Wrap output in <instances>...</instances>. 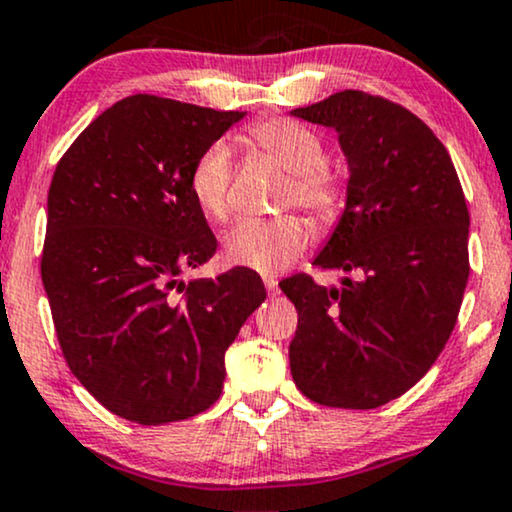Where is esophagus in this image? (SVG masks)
I'll use <instances>...</instances> for the list:
<instances>
[{
	"mask_svg": "<svg viewBox=\"0 0 512 512\" xmlns=\"http://www.w3.org/2000/svg\"><path fill=\"white\" fill-rule=\"evenodd\" d=\"M266 289L270 296H277V292H280V287H277V280H273V277H268L266 280Z\"/></svg>",
	"mask_w": 512,
	"mask_h": 512,
	"instance_id": "esophagus-1",
	"label": "esophagus"
}]
</instances>
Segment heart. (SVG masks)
Instances as JSON below:
<instances>
[{
	"label": "heart",
	"mask_w": 512,
	"mask_h": 512,
	"mask_svg": "<svg viewBox=\"0 0 512 512\" xmlns=\"http://www.w3.org/2000/svg\"><path fill=\"white\" fill-rule=\"evenodd\" d=\"M251 140L292 173L285 204H299L315 218L332 220L346 201L344 180L325 163V144L315 130L289 118H268L249 130ZM232 151L227 142H211L189 170V194L211 220L230 213ZM311 230L294 213L275 218H242L227 232V258L239 266L273 275L285 270L306 249Z\"/></svg>",
	"instance_id": "heart-1"
}]
</instances>
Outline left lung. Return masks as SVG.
<instances>
[{"label": "left lung", "instance_id": "8db88e82", "mask_svg": "<svg viewBox=\"0 0 512 512\" xmlns=\"http://www.w3.org/2000/svg\"><path fill=\"white\" fill-rule=\"evenodd\" d=\"M292 116L339 132L349 187L313 266L363 275L342 289L280 282L299 311L294 384L330 408L370 410L413 387L456 327L468 285L470 213L444 144L401 104L344 90Z\"/></svg>", "mask_w": 512, "mask_h": 512}]
</instances>
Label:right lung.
Returning <instances> with one entry per match:
<instances>
[{
	"label": "right lung",
	"mask_w": 512,
	"mask_h": 512,
	"mask_svg": "<svg viewBox=\"0 0 512 512\" xmlns=\"http://www.w3.org/2000/svg\"><path fill=\"white\" fill-rule=\"evenodd\" d=\"M239 118L132 94L56 163L40 266L54 330L82 387L125 420L166 425L211 408L227 346L266 299L249 270L182 280L218 246L189 170Z\"/></svg>",
	"instance_id": "1"
}]
</instances>
